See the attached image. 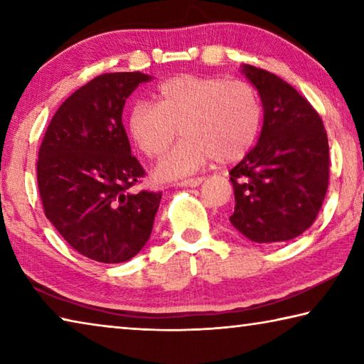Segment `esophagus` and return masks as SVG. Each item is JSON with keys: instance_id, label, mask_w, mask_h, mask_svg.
<instances>
[{"instance_id": "esophagus-1", "label": "esophagus", "mask_w": 364, "mask_h": 364, "mask_svg": "<svg viewBox=\"0 0 364 364\" xmlns=\"http://www.w3.org/2000/svg\"><path fill=\"white\" fill-rule=\"evenodd\" d=\"M202 178H189V180H184L181 181V186H188V188H196L199 186V184H202Z\"/></svg>"}]
</instances>
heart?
<instances>
[{
    "instance_id": "obj_1",
    "label": "heart",
    "mask_w": 364,
    "mask_h": 364,
    "mask_svg": "<svg viewBox=\"0 0 364 364\" xmlns=\"http://www.w3.org/2000/svg\"><path fill=\"white\" fill-rule=\"evenodd\" d=\"M262 104L244 80L180 75L159 86L156 104L139 101L128 115V132L147 157L168 149L178 128L183 139L156 168L159 180L194 173L217 159L234 162L254 146Z\"/></svg>"
}]
</instances>
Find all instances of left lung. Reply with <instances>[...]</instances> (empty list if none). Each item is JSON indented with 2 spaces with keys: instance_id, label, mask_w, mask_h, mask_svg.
<instances>
[{
  "instance_id": "8db88e82",
  "label": "left lung",
  "mask_w": 364,
  "mask_h": 364,
  "mask_svg": "<svg viewBox=\"0 0 364 364\" xmlns=\"http://www.w3.org/2000/svg\"><path fill=\"white\" fill-rule=\"evenodd\" d=\"M263 106L258 143L230 171V221L254 242H284L316 220L329 184V144L321 117L274 73L244 64Z\"/></svg>"
}]
</instances>
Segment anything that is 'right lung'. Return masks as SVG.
<instances>
[{
    "instance_id": "right-lung-1",
    "label": "right lung",
    "mask_w": 364,
    "mask_h": 364,
    "mask_svg": "<svg viewBox=\"0 0 364 364\" xmlns=\"http://www.w3.org/2000/svg\"><path fill=\"white\" fill-rule=\"evenodd\" d=\"M152 77L102 73L60 104L36 162L43 210L78 254L128 262L151 236L162 193L132 188L144 176L122 123L127 97Z\"/></svg>"
}]
</instances>
